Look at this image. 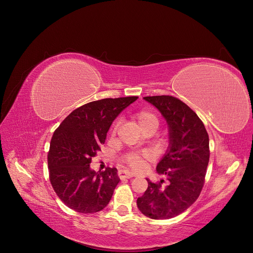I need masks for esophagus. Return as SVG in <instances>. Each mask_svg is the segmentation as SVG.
<instances>
[{"label":"esophagus","instance_id":"1","mask_svg":"<svg viewBox=\"0 0 253 253\" xmlns=\"http://www.w3.org/2000/svg\"><path fill=\"white\" fill-rule=\"evenodd\" d=\"M118 176H119L120 179H124V178H127V179H128V178L134 177L135 174L130 173V172L127 171V170H120V171H118Z\"/></svg>","mask_w":253,"mask_h":253}]
</instances>
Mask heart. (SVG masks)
Returning <instances> with one entry per match:
<instances>
[{"label": "heart", "instance_id": "heart-1", "mask_svg": "<svg viewBox=\"0 0 253 253\" xmlns=\"http://www.w3.org/2000/svg\"><path fill=\"white\" fill-rule=\"evenodd\" d=\"M131 118H133L134 123L139 126L141 130L151 128L155 131L156 128H158L160 126V118L158 117V115L149 110H140L136 112ZM116 129H117V124L113 127V134H115ZM124 161L135 171L142 170L143 168L146 166V163H147L146 156L142 153H137V152L127 153L126 155H125Z\"/></svg>", "mask_w": 253, "mask_h": 253}]
</instances>
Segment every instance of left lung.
I'll return each mask as SVG.
<instances>
[{
    "mask_svg": "<svg viewBox=\"0 0 253 253\" xmlns=\"http://www.w3.org/2000/svg\"><path fill=\"white\" fill-rule=\"evenodd\" d=\"M161 111L170 131L169 149L156 171L168 184L151 182L137 200L139 210L151 219H169L184 212L199 198L209 163V136L197 113L172 95L144 97Z\"/></svg>",
    "mask_w": 253,
    "mask_h": 253,
    "instance_id": "1",
    "label": "left lung"
}]
</instances>
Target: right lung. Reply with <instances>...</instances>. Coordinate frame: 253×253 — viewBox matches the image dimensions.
I'll return each instance as SVG.
<instances>
[{"instance_id": "1", "label": "right lung", "mask_w": 253, "mask_h": 253, "mask_svg": "<svg viewBox=\"0 0 253 253\" xmlns=\"http://www.w3.org/2000/svg\"><path fill=\"white\" fill-rule=\"evenodd\" d=\"M138 97L103 99L72 111L54 130L47 161L49 180L67 207L83 214L103 210L119 182L116 168L95 173L89 167L113 120Z\"/></svg>"}]
</instances>
